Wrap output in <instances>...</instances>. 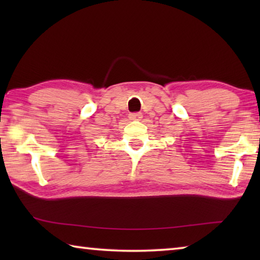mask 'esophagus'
<instances>
[{"mask_svg": "<svg viewBox=\"0 0 260 260\" xmlns=\"http://www.w3.org/2000/svg\"><path fill=\"white\" fill-rule=\"evenodd\" d=\"M128 118L131 120H141L143 117H142V113H141V112H134V113H131Z\"/></svg>", "mask_w": 260, "mask_h": 260, "instance_id": "esophagus-1", "label": "esophagus"}]
</instances>
